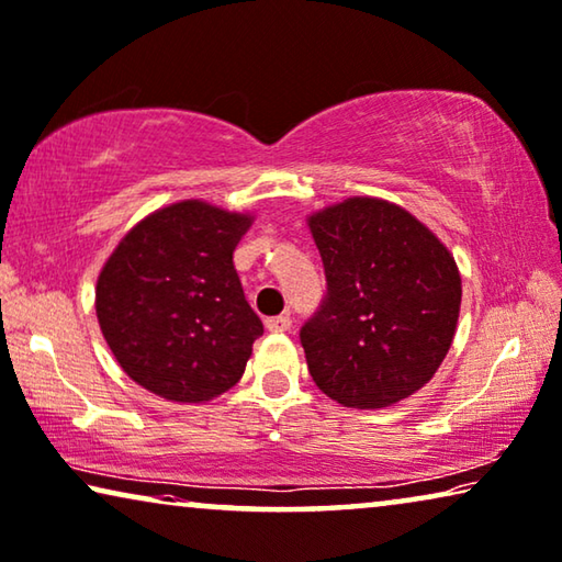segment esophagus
<instances>
[{
	"label": "esophagus",
	"mask_w": 562,
	"mask_h": 562,
	"mask_svg": "<svg viewBox=\"0 0 562 562\" xmlns=\"http://www.w3.org/2000/svg\"><path fill=\"white\" fill-rule=\"evenodd\" d=\"M266 329L268 331H289L291 329V316L289 314L271 316V319H266Z\"/></svg>",
	"instance_id": "1"
}]
</instances>
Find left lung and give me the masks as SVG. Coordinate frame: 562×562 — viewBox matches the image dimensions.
<instances>
[{
  "mask_svg": "<svg viewBox=\"0 0 562 562\" xmlns=\"http://www.w3.org/2000/svg\"><path fill=\"white\" fill-rule=\"evenodd\" d=\"M327 299L301 329L308 372L345 408L411 397L457 335L461 273L416 215L380 198H347L306 217Z\"/></svg>",
  "mask_w": 562,
  "mask_h": 562,
  "instance_id": "8db88e82",
  "label": "left lung"
}]
</instances>
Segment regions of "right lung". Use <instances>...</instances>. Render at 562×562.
Wrapping results in <instances>:
<instances>
[{"mask_svg": "<svg viewBox=\"0 0 562 562\" xmlns=\"http://www.w3.org/2000/svg\"><path fill=\"white\" fill-rule=\"evenodd\" d=\"M250 225V213L180 200L136 223L105 258L95 316L136 385L172 403H207L243 378L263 335L233 266Z\"/></svg>", "mask_w": 562, "mask_h": 562, "instance_id": "obj_1", "label": "right lung"}]
</instances>
